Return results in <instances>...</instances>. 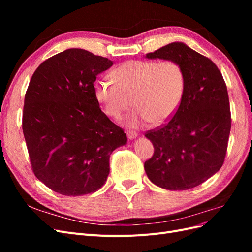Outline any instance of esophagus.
Listing matches in <instances>:
<instances>
[{
    "instance_id": "1",
    "label": "esophagus",
    "mask_w": 252,
    "mask_h": 252,
    "mask_svg": "<svg viewBox=\"0 0 252 252\" xmlns=\"http://www.w3.org/2000/svg\"><path fill=\"white\" fill-rule=\"evenodd\" d=\"M126 134L128 136V139H130V140H132V139H134V138H136V136H138V132L132 131V130H127Z\"/></svg>"
}]
</instances>
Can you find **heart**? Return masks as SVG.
<instances>
[{"mask_svg":"<svg viewBox=\"0 0 252 252\" xmlns=\"http://www.w3.org/2000/svg\"><path fill=\"white\" fill-rule=\"evenodd\" d=\"M94 84V94L109 117L121 119L136 106L129 118L132 126L150 121L155 126L169 121L179 109L186 91V72L174 60H130Z\"/></svg>","mask_w":252,"mask_h":252,"instance_id":"obj_1","label":"heart"}]
</instances>
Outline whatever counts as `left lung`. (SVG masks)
Instances as JSON below:
<instances>
[{
	"label": "left lung",
	"instance_id": "left-lung-1",
	"mask_svg": "<svg viewBox=\"0 0 252 252\" xmlns=\"http://www.w3.org/2000/svg\"><path fill=\"white\" fill-rule=\"evenodd\" d=\"M146 57L178 61L186 72V91L174 116L145 133L155 147L145 171L164 189L193 188L225 161L231 128L226 83L210 59L183 43L168 44Z\"/></svg>",
	"mask_w": 252,
	"mask_h": 252
}]
</instances>
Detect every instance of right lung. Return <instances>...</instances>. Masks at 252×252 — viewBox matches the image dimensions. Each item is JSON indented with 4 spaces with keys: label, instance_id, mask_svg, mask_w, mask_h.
<instances>
[{
    "label": "right lung",
    "instance_id": "right-lung-1",
    "mask_svg": "<svg viewBox=\"0 0 252 252\" xmlns=\"http://www.w3.org/2000/svg\"><path fill=\"white\" fill-rule=\"evenodd\" d=\"M112 61L71 48L47 59L29 82L22 128L35 177L60 194L95 192L124 130L101 110L94 83Z\"/></svg>",
    "mask_w": 252,
    "mask_h": 252
}]
</instances>
